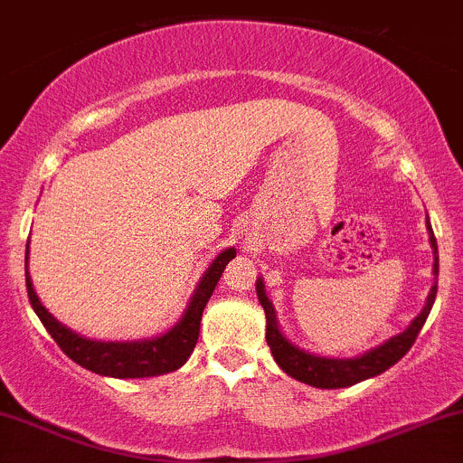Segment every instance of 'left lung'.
<instances>
[{
	"label": "left lung",
	"instance_id": "8db88e82",
	"mask_svg": "<svg viewBox=\"0 0 463 463\" xmlns=\"http://www.w3.org/2000/svg\"><path fill=\"white\" fill-rule=\"evenodd\" d=\"M428 232H430V246L435 250V266H432V272L439 275V257H437V240L435 232H432L430 222H428ZM437 295V284L430 288V295H428V301L420 315H417L415 321L408 326L403 333H399L397 337H391L382 346L373 348L371 353L362 354V357L354 359H328V357H317V354H308L306 350H299L277 328L275 310H272V304L266 297L264 281L257 279V297H260V304L264 306L266 313V342H269V348L275 357V362L279 364V368L286 374L297 379V382H304L308 386L315 388H348L354 386V383L364 382V379L374 377V374L388 371L391 366H395L399 359L412 348L417 335H420L421 326L426 324L428 315H430L432 304H435Z\"/></svg>",
	"mask_w": 463,
	"mask_h": 463
}]
</instances>
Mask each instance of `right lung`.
<instances>
[{
    "mask_svg": "<svg viewBox=\"0 0 463 463\" xmlns=\"http://www.w3.org/2000/svg\"><path fill=\"white\" fill-rule=\"evenodd\" d=\"M237 255L235 248H226L219 252V257L206 270V275L199 281L197 290H194L191 306L184 313L182 321L168 330L166 335L155 339H144V342H92V339L80 337L72 333L71 328L61 326L60 321L52 317L42 301L37 299L35 290H33L31 275H28L26 266V290L28 299H31L33 310L37 317L42 319L43 328L48 330L52 339L57 342L68 357L81 368L97 374H106V377L117 379H137V377H155V374L173 373L179 366L186 364L191 357L194 344L199 339V321H202V313L206 308L208 299H211L213 290H215L219 277H222L223 269L228 261ZM26 264H28V244H26Z\"/></svg>",
    "mask_w": 463,
    "mask_h": 463,
    "instance_id": "right-lung-1",
    "label": "right lung"
}]
</instances>
